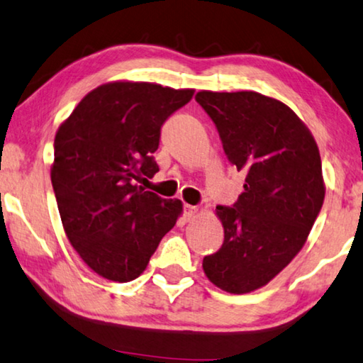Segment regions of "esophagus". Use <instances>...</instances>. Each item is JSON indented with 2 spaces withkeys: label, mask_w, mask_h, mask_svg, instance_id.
Instances as JSON below:
<instances>
[{
  "label": "esophagus",
  "mask_w": 363,
  "mask_h": 363,
  "mask_svg": "<svg viewBox=\"0 0 363 363\" xmlns=\"http://www.w3.org/2000/svg\"><path fill=\"white\" fill-rule=\"evenodd\" d=\"M198 216V208L196 206H191V204H185V217L188 220L194 219V217Z\"/></svg>",
  "instance_id": "obj_1"
}]
</instances>
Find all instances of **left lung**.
<instances>
[{
  "label": "left lung",
  "instance_id": "8db88e82",
  "mask_svg": "<svg viewBox=\"0 0 363 363\" xmlns=\"http://www.w3.org/2000/svg\"><path fill=\"white\" fill-rule=\"evenodd\" d=\"M194 99L245 175L235 204L216 208L224 243L204 256L203 269L222 291L250 294L271 282L308 238L326 191L320 150L281 100L253 91H201Z\"/></svg>",
  "mask_w": 363,
  "mask_h": 363
}]
</instances>
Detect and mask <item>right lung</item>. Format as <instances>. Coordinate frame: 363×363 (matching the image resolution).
<instances>
[{
  "mask_svg": "<svg viewBox=\"0 0 363 363\" xmlns=\"http://www.w3.org/2000/svg\"><path fill=\"white\" fill-rule=\"evenodd\" d=\"M194 89L113 81L94 89L55 136L52 185L66 237L100 277L130 282L147 267L160 240L183 213L138 182L159 165L164 121Z\"/></svg>",
  "mask_w": 363,
  "mask_h": 363,
  "instance_id": "obj_1",
  "label": "right lung"
}]
</instances>
